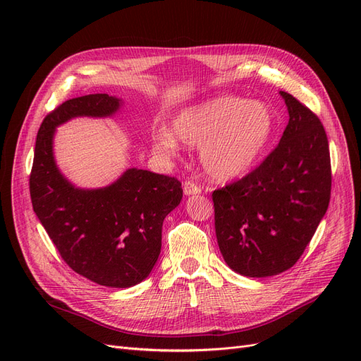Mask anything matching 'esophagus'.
<instances>
[{"label": "esophagus", "instance_id": "1", "mask_svg": "<svg viewBox=\"0 0 361 361\" xmlns=\"http://www.w3.org/2000/svg\"><path fill=\"white\" fill-rule=\"evenodd\" d=\"M202 191V188L199 187L197 183H194L191 180H185L183 182V192L187 195H192V194H199Z\"/></svg>", "mask_w": 361, "mask_h": 361}]
</instances>
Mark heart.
Instances as JSON below:
<instances>
[{"label": "heart", "mask_w": 361, "mask_h": 361, "mask_svg": "<svg viewBox=\"0 0 361 361\" xmlns=\"http://www.w3.org/2000/svg\"><path fill=\"white\" fill-rule=\"evenodd\" d=\"M276 120L269 108L236 96H216L191 105L174 116L171 132L155 134V149L164 155L176 154L173 137L200 146L204 171L216 180L244 176L253 169L274 135Z\"/></svg>", "instance_id": "obj_1"}]
</instances>
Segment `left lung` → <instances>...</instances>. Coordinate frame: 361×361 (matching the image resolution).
Here are the masks:
<instances>
[{
  "label": "left lung",
  "instance_id": "obj_1",
  "mask_svg": "<svg viewBox=\"0 0 361 361\" xmlns=\"http://www.w3.org/2000/svg\"><path fill=\"white\" fill-rule=\"evenodd\" d=\"M280 94L289 123L277 147L244 178L212 192L218 247L226 264L247 277L276 276L297 264L331 195L319 117L297 97Z\"/></svg>",
  "mask_w": 361,
  "mask_h": 361
}]
</instances>
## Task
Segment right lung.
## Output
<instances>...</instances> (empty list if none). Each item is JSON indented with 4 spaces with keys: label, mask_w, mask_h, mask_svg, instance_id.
<instances>
[{
    "label": "right lung",
    "mask_w": 361,
    "mask_h": 361,
    "mask_svg": "<svg viewBox=\"0 0 361 361\" xmlns=\"http://www.w3.org/2000/svg\"><path fill=\"white\" fill-rule=\"evenodd\" d=\"M118 99L105 93L73 97L47 114L36 138L30 195L61 259L80 276L108 288L143 281L161 253L162 223L182 200V183L166 174L129 169L101 190H78L52 157L56 126L76 116H110Z\"/></svg>",
    "instance_id": "right-lung-1"
}]
</instances>
